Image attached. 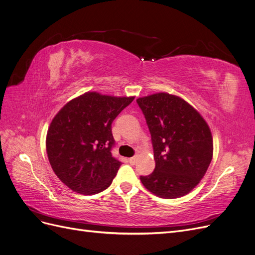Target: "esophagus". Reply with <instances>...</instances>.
<instances>
[{"label": "esophagus", "instance_id": "obj_1", "mask_svg": "<svg viewBox=\"0 0 255 255\" xmlns=\"http://www.w3.org/2000/svg\"><path fill=\"white\" fill-rule=\"evenodd\" d=\"M128 161H129V163H131V164H135L136 161H137V157L136 156L135 157H131V158L128 159Z\"/></svg>", "mask_w": 255, "mask_h": 255}]
</instances>
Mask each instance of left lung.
<instances>
[{
	"label": "left lung",
	"mask_w": 255,
	"mask_h": 255,
	"mask_svg": "<svg viewBox=\"0 0 255 255\" xmlns=\"http://www.w3.org/2000/svg\"><path fill=\"white\" fill-rule=\"evenodd\" d=\"M154 147L155 170L141 176L144 187L163 199L187 195L204 177L212 159L211 131L184 99L156 93L137 99Z\"/></svg>",
	"instance_id": "1"
}]
</instances>
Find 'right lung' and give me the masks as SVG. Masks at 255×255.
<instances>
[{
    "instance_id": "obj_1",
    "label": "right lung",
    "mask_w": 255,
    "mask_h": 255,
    "mask_svg": "<svg viewBox=\"0 0 255 255\" xmlns=\"http://www.w3.org/2000/svg\"><path fill=\"white\" fill-rule=\"evenodd\" d=\"M134 98L87 92L70 100L51 121L48 159L70 189L95 195L111 185L121 165L111 152L115 144L112 122Z\"/></svg>"
}]
</instances>
